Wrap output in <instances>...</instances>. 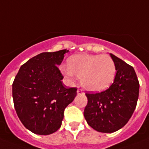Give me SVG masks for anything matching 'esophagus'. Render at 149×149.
<instances>
[{
  "label": "esophagus",
  "instance_id": "1",
  "mask_svg": "<svg viewBox=\"0 0 149 149\" xmlns=\"http://www.w3.org/2000/svg\"><path fill=\"white\" fill-rule=\"evenodd\" d=\"M77 94H84V91L81 88H79L78 90H77Z\"/></svg>",
  "mask_w": 149,
  "mask_h": 149
}]
</instances>
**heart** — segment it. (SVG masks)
I'll return each mask as SVG.
<instances>
[{
  "label": "heart",
  "mask_w": 149,
  "mask_h": 149,
  "mask_svg": "<svg viewBox=\"0 0 149 149\" xmlns=\"http://www.w3.org/2000/svg\"><path fill=\"white\" fill-rule=\"evenodd\" d=\"M65 77L81 79L82 85L90 91L105 90L113 82L116 68L113 60L107 55H75L68 60V67L61 66Z\"/></svg>",
  "instance_id": "1"
}]
</instances>
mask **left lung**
Wrapping results in <instances>:
<instances>
[{
	"instance_id": "obj_1",
	"label": "left lung",
	"mask_w": 149,
	"mask_h": 149,
	"mask_svg": "<svg viewBox=\"0 0 149 149\" xmlns=\"http://www.w3.org/2000/svg\"><path fill=\"white\" fill-rule=\"evenodd\" d=\"M116 75L108 89L89 94L84 110L85 118L93 129L101 133H113L128 122L136 107L139 83L134 67L110 54Z\"/></svg>"
}]
</instances>
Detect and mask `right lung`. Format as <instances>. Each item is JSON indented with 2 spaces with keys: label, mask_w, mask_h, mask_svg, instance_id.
Here are the masks:
<instances>
[{
  "label": "right lung",
  "mask_w": 149,
  "mask_h": 149,
  "mask_svg": "<svg viewBox=\"0 0 149 149\" xmlns=\"http://www.w3.org/2000/svg\"><path fill=\"white\" fill-rule=\"evenodd\" d=\"M69 50L42 52L20 67L13 83L18 117L30 131L49 135L58 130L66 107L76 96V88H66L58 67Z\"/></svg>",
  "instance_id": "right-lung-1"
}]
</instances>
